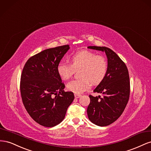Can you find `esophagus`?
Returning <instances> with one entry per match:
<instances>
[{"label": "esophagus", "instance_id": "1", "mask_svg": "<svg viewBox=\"0 0 151 151\" xmlns=\"http://www.w3.org/2000/svg\"><path fill=\"white\" fill-rule=\"evenodd\" d=\"M81 97V95L80 94H77V93H75V97L76 98V99H78V98H79V97Z\"/></svg>", "mask_w": 151, "mask_h": 151}]
</instances>
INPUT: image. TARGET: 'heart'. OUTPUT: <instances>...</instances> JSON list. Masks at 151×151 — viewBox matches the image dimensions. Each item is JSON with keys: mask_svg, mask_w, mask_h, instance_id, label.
I'll use <instances>...</instances> for the list:
<instances>
[{"mask_svg": "<svg viewBox=\"0 0 151 151\" xmlns=\"http://www.w3.org/2000/svg\"><path fill=\"white\" fill-rule=\"evenodd\" d=\"M108 68L107 61L102 55H97L89 50H80L70 57V64L60 61L57 66V73L63 80L70 78L75 71H78L79 79L67 83L68 90L75 93H81L90 88V83L99 84L106 77Z\"/></svg>", "mask_w": 151, "mask_h": 151, "instance_id": "1", "label": "heart"}]
</instances>
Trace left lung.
<instances>
[{"mask_svg": "<svg viewBox=\"0 0 151 151\" xmlns=\"http://www.w3.org/2000/svg\"><path fill=\"white\" fill-rule=\"evenodd\" d=\"M88 49L105 52L107 58V74L93 92L103 97L90 95L87 107L90 121L96 125L105 127L117 120L122 115L129 100L130 83L127 67L113 50L106 47L89 46Z\"/></svg>", "mask_w": 151, "mask_h": 151, "instance_id": "1", "label": "left lung"}]
</instances>
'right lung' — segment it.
<instances>
[{
	"label": "right lung",
	"mask_w": 151,
	"mask_h": 151,
	"mask_svg": "<svg viewBox=\"0 0 151 151\" xmlns=\"http://www.w3.org/2000/svg\"><path fill=\"white\" fill-rule=\"evenodd\" d=\"M70 49L68 45L45 49L25 63L21 76L22 101L32 118L45 127H53L64 119L68 107L74 100L72 92L57 73V66Z\"/></svg>",
	"instance_id": "1"
}]
</instances>
